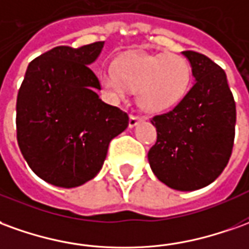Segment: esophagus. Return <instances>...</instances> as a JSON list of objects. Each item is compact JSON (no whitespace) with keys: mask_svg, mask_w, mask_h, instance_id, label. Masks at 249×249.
Returning a JSON list of instances; mask_svg holds the SVG:
<instances>
[{"mask_svg":"<svg viewBox=\"0 0 249 249\" xmlns=\"http://www.w3.org/2000/svg\"><path fill=\"white\" fill-rule=\"evenodd\" d=\"M142 117L130 114V116H129V128H133V126H136V125L139 124V123H142Z\"/></svg>","mask_w":249,"mask_h":249,"instance_id":"obj_1","label":"esophagus"}]
</instances>
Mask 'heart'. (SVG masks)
Returning a JSON list of instances; mask_svg holds the SVG:
<instances>
[{
  "label": "heart",
  "instance_id": "b5f03b06",
  "mask_svg": "<svg viewBox=\"0 0 249 249\" xmlns=\"http://www.w3.org/2000/svg\"><path fill=\"white\" fill-rule=\"evenodd\" d=\"M101 86L112 101L124 100L126 88L136 90V101L148 113L167 112L190 90L193 69L178 53H130L101 71Z\"/></svg>",
  "mask_w": 249,
  "mask_h": 249
}]
</instances>
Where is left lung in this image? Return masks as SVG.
I'll use <instances>...</instances> for the list:
<instances>
[{
    "mask_svg": "<svg viewBox=\"0 0 249 249\" xmlns=\"http://www.w3.org/2000/svg\"><path fill=\"white\" fill-rule=\"evenodd\" d=\"M196 83L182 102L151 120L158 139L148 152L156 178L171 189L193 191L210 185L232 155L236 104L227 74L208 56L183 51Z\"/></svg>",
    "mask_w": 249,
    "mask_h": 249,
    "instance_id": "8db88e82",
    "label": "left lung"
}]
</instances>
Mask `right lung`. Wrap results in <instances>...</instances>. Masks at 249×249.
Segmentation results:
<instances>
[{
	"instance_id": "1",
	"label": "right lung",
	"mask_w": 249,
	"mask_h": 249,
	"mask_svg": "<svg viewBox=\"0 0 249 249\" xmlns=\"http://www.w3.org/2000/svg\"><path fill=\"white\" fill-rule=\"evenodd\" d=\"M104 41L59 46L34 59L17 95V142L28 166L58 187H76L100 173L113 137L128 114L101 100L98 78L89 69Z\"/></svg>"
}]
</instances>
